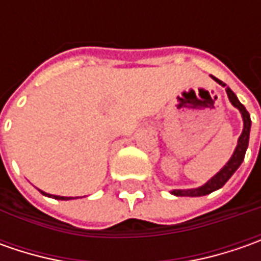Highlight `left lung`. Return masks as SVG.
Masks as SVG:
<instances>
[{
	"instance_id": "obj_1",
	"label": "left lung",
	"mask_w": 261,
	"mask_h": 261,
	"mask_svg": "<svg viewBox=\"0 0 261 261\" xmlns=\"http://www.w3.org/2000/svg\"><path fill=\"white\" fill-rule=\"evenodd\" d=\"M218 84H221L222 87H225L226 84H224L221 80H218L215 76H212ZM226 94H228V98L229 101L232 103L234 107H237L240 112H241V116H243V122H244V127H243V134L238 138V144H237L236 151L232 156L229 158V161L226 163L225 166L222 167V170L215 174L207 183H205L203 186L197 187V189H187V190H173L171 193L174 196H190V197H196V196H205L215 192L218 189H221L222 186L225 185L226 181L231 178V175L234 174L237 171V168L241 166L243 160H244V155H246L247 146H248V138H250V127H251V119H250V115L246 110V107L240 103V100L237 98V95L232 93L231 88H225Z\"/></svg>"
}]
</instances>
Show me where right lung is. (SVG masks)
<instances>
[{
	"mask_svg": "<svg viewBox=\"0 0 261 261\" xmlns=\"http://www.w3.org/2000/svg\"><path fill=\"white\" fill-rule=\"evenodd\" d=\"M40 193L45 196H49V197H54V199H58V200H69V199H74V197H64V196H56V195H49V193H45L40 190Z\"/></svg>",
	"mask_w": 261,
	"mask_h": 261,
	"instance_id": "obj_1",
	"label": "right lung"
}]
</instances>
